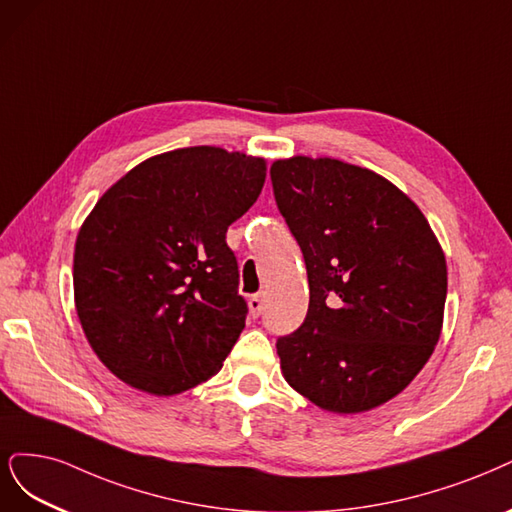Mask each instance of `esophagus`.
<instances>
[{
    "label": "esophagus",
    "mask_w": 512,
    "mask_h": 512,
    "mask_svg": "<svg viewBox=\"0 0 512 512\" xmlns=\"http://www.w3.org/2000/svg\"><path fill=\"white\" fill-rule=\"evenodd\" d=\"M248 307H250V313L254 315V317H258L260 313H262V309H264V301H262V296H250V301H248Z\"/></svg>",
    "instance_id": "1"
}]
</instances>
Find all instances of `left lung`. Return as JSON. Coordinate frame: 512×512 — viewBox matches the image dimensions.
<instances>
[{
	"instance_id": "obj_1",
	"label": "left lung",
	"mask_w": 512,
	"mask_h": 512,
	"mask_svg": "<svg viewBox=\"0 0 512 512\" xmlns=\"http://www.w3.org/2000/svg\"><path fill=\"white\" fill-rule=\"evenodd\" d=\"M271 180L309 279L303 326L277 341L281 375L324 411L377 409L440 339L445 252L421 209L366 167L290 156L271 165Z\"/></svg>"
}]
</instances>
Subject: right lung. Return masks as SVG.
<instances>
[{
	"label": "right lung",
	"mask_w": 512,
	"mask_h": 512,
	"mask_svg": "<svg viewBox=\"0 0 512 512\" xmlns=\"http://www.w3.org/2000/svg\"><path fill=\"white\" fill-rule=\"evenodd\" d=\"M264 178L262 156L178 148L95 203L76 237L74 303L88 345L122 383L175 396L222 368L248 313L226 231Z\"/></svg>",
	"instance_id": "1"
}]
</instances>
